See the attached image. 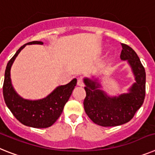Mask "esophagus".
<instances>
[{
    "mask_svg": "<svg viewBox=\"0 0 155 155\" xmlns=\"http://www.w3.org/2000/svg\"><path fill=\"white\" fill-rule=\"evenodd\" d=\"M77 84L78 86H80V87H84V82H83V80H82L81 77H78L77 78Z\"/></svg>",
    "mask_w": 155,
    "mask_h": 155,
    "instance_id": "obj_1",
    "label": "esophagus"
}]
</instances>
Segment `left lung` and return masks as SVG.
Here are the masks:
<instances>
[{
  "mask_svg": "<svg viewBox=\"0 0 155 155\" xmlns=\"http://www.w3.org/2000/svg\"><path fill=\"white\" fill-rule=\"evenodd\" d=\"M120 59L126 61L132 69L135 83L126 93L110 96L102 89L99 78H84L86 114L94 123L103 127L124 124L132 119L145 98L146 72L140 58L132 48L121 44Z\"/></svg>",
  "mask_w": 155,
  "mask_h": 155,
  "instance_id": "1",
  "label": "left lung"
}]
</instances>
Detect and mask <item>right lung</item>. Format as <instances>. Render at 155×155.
<instances>
[{"label": "right lung", "mask_w": 155, "mask_h": 155, "mask_svg": "<svg viewBox=\"0 0 155 155\" xmlns=\"http://www.w3.org/2000/svg\"><path fill=\"white\" fill-rule=\"evenodd\" d=\"M35 44L43 45V42L35 41L24 44L8 61L5 72L3 95L6 106L20 123L31 128H45L53 125L62 114L64 106L76 86L77 80L73 79L68 84L58 86L41 99H25L18 94L12 84V66L26 45Z\"/></svg>", "instance_id": "right-lung-1"}]
</instances>
